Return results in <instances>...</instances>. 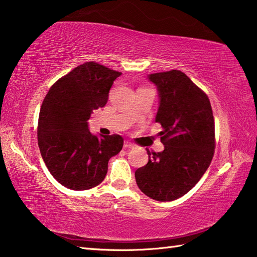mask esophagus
<instances>
[{
	"label": "esophagus",
	"instance_id": "obj_1",
	"mask_svg": "<svg viewBox=\"0 0 257 257\" xmlns=\"http://www.w3.org/2000/svg\"><path fill=\"white\" fill-rule=\"evenodd\" d=\"M123 148L124 149H132V148H134V145L131 143V142H128V141H125L124 144H123Z\"/></svg>",
	"mask_w": 257,
	"mask_h": 257
}]
</instances>
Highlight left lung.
<instances>
[{
  "label": "left lung",
  "instance_id": "8db88e82",
  "mask_svg": "<svg viewBox=\"0 0 257 257\" xmlns=\"http://www.w3.org/2000/svg\"><path fill=\"white\" fill-rule=\"evenodd\" d=\"M158 87L160 105L156 122L164 145L148 151L149 162L135 171L144 195L172 201L196 186L209 167L215 151V120L209 98L180 70L149 75Z\"/></svg>",
  "mask_w": 257,
  "mask_h": 257
}]
</instances>
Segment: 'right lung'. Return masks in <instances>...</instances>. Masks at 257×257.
I'll use <instances>...</instances> for the list:
<instances>
[{
	"label": "right lung",
	"mask_w": 257,
	"mask_h": 257,
	"mask_svg": "<svg viewBox=\"0 0 257 257\" xmlns=\"http://www.w3.org/2000/svg\"><path fill=\"white\" fill-rule=\"evenodd\" d=\"M122 72L88 61L53 84L41 105L38 144L52 177L71 190H87L104 180L108 160L123 148L118 134L93 135L90 114L104 107Z\"/></svg>",
	"instance_id": "1"
}]
</instances>
